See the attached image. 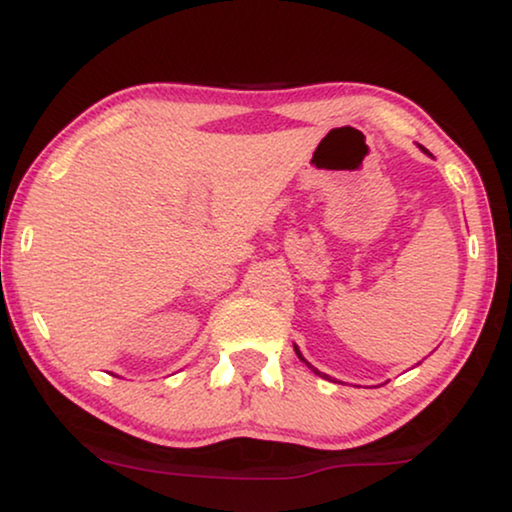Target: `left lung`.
Listing matches in <instances>:
<instances>
[{"label": "left lung", "mask_w": 512, "mask_h": 512, "mask_svg": "<svg viewBox=\"0 0 512 512\" xmlns=\"http://www.w3.org/2000/svg\"><path fill=\"white\" fill-rule=\"evenodd\" d=\"M293 349H296V354H298V359H300V361H305V356H303V354H300V349H298V347H296V345H293ZM305 366H307V368H310V370H312V373H317V375H319V377H324V380H331V377H328V375H326V373H319V370H317V368H314V366H312V363H307V361H305Z\"/></svg>", "instance_id": "left-lung-1"}]
</instances>
